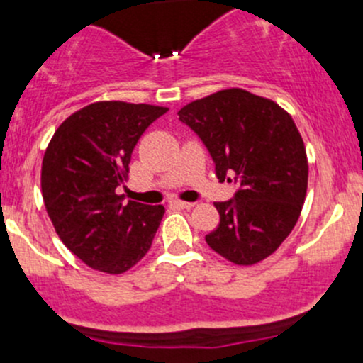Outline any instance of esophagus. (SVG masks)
<instances>
[{
	"label": "esophagus",
	"instance_id": "esophagus-1",
	"mask_svg": "<svg viewBox=\"0 0 363 363\" xmlns=\"http://www.w3.org/2000/svg\"><path fill=\"white\" fill-rule=\"evenodd\" d=\"M172 207H179V208H193L195 203L193 202H182V200H170Z\"/></svg>",
	"mask_w": 363,
	"mask_h": 363
}]
</instances>
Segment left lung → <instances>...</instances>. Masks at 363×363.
I'll use <instances>...</instances> for the list:
<instances>
[{"label":"left lung","mask_w":363,"mask_h":363,"mask_svg":"<svg viewBox=\"0 0 363 363\" xmlns=\"http://www.w3.org/2000/svg\"><path fill=\"white\" fill-rule=\"evenodd\" d=\"M177 113L207 147L219 181L237 184L233 199L214 203L219 225L205 242L237 265L262 262L290 235L306 200L309 167L294 119L272 100L235 87Z\"/></svg>","instance_id":"left-lung-1"}]
</instances>
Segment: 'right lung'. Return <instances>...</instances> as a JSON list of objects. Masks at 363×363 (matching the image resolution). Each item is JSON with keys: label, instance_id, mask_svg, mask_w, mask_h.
I'll use <instances>...</instances> for the list:
<instances>
[{"label": "right lung", "instance_id": "add662e5", "mask_svg": "<svg viewBox=\"0 0 363 363\" xmlns=\"http://www.w3.org/2000/svg\"><path fill=\"white\" fill-rule=\"evenodd\" d=\"M168 108L98 101L56 130L42 163L47 214L65 246L91 269L123 274L151 250L163 205L117 195L131 152L149 124Z\"/></svg>", "mask_w": 363, "mask_h": 363}]
</instances>
